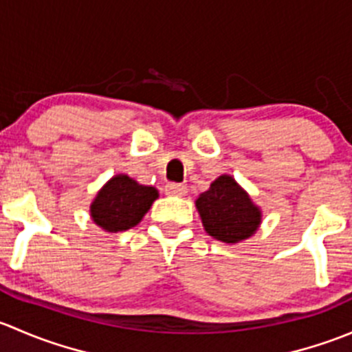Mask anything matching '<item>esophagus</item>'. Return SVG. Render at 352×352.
Returning <instances> with one entry per match:
<instances>
[{
    "instance_id": "esophagus-1",
    "label": "esophagus",
    "mask_w": 352,
    "mask_h": 352,
    "mask_svg": "<svg viewBox=\"0 0 352 352\" xmlns=\"http://www.w3.org/2000/svg\"><path fill=\"white\" fill-rule=\"evenodd\" d=\"M165 190L170 196H186L187 194V187L184 184H168L165 187Z\"/></svg>"
}]
</instances>
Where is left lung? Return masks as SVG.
<instances>
[{"label":"left lung","instance_id":"obj_1","mask_svg":"<svg viewBox=\"0 0 352 352\" xmlns=\"http://www.w3.org/2000/svg\"><path fill=\"white\" fill-rule=\"evenodd\" d=\"M196 208L206 233L225 243H240L255 235L262 223V209L232 175H219L206 192L199 194Z\"/></svg>","mask_w":352,"mask_h":352}]
</instances>
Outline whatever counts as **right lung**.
<instances>
[{
  "mask_svg": "<svg viewBox=\"0 0 352 352\" xmlns=\"http://www.w3.org/2000/svg\"><path fill=\"white\" fill-rule=\"evenodd\" d=\"M158 189L117 173L102 186L90 204V218L104 232L117 233L136 226L158 199Z\"/></svg>",
  "mask_w": 352,
  "mask_h": 352,
  "instance_id": "add662e5",
  "label": "right lung"
}]
</instances>
